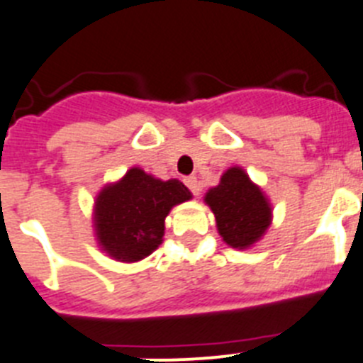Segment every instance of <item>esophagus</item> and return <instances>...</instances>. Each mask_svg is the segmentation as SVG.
Segmentation results:
<instances>
[{
    "label": "esophagus",
    "mask_w": 363,
    "mask_h": 363,
    "mask_svg": "<svg viewBox=\"0 0 363 363\" xmlns=\"http://www.w3.org/2000/svg\"><path fill=\"white\" fill-rule=\"evenodd\" d=\"M184 182H186V186H188L191 194L199 195V191H201V186H199V181H197V177H195V175H191V177H186Z\"/></svg>",
    "instance_id": "34e87169"
}]
</instances>
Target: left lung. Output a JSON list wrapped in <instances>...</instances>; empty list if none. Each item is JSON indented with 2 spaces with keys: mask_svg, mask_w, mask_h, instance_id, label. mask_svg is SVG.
Returning <instances> with one entry per match:
<instances>
[{
  "mask_svg": "<svg viewBox=\"0 0 363 363\" xmlns=\"http://www.w3.org/2000/svg\"><path fill=\"white\" fill-rule=\"evenodd\" d=\"M204 201L215 213L218 233L231 247H250L271 224L269 202L240 168L228 169Z\"/></svg>",
  "mask_w": 363,
  "mask_h": 363,
  "instance_id": "left-lung-1",
  "label": "left lung"
}]
</instances>
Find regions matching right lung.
<instances>
[{
	"label": "right lung",
	"instance_id": "add662e5",
	"mask_svg": "<svg viewBox=\"0 0 363 363\" xmlns=\"http://www.w3.org/2000/svg\"><path fill=\"white\" fill-rule=\"evenodd\" d=\"M189 189L177 179L159 181L132 168L96 201V231L103 250L121 262H137L157 250L164 218L175 204L189 201Z\"/></svg>",
	"mask_w": 363,
	"mask_h": 363
}]
</instances>
